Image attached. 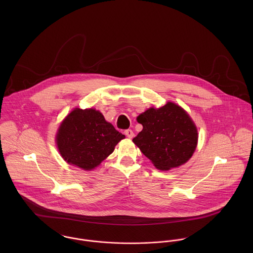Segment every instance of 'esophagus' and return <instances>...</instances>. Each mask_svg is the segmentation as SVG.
<instances>
[{"instance_id": "1", "label": "esophagus", "mask_w": 253, "mask_h": 253, "mask_svg": "<svg viewBox=\"0 0 253 253\" xmlns=\"http://www.w3.org/2000/svg\"><path fill=\"white\" fill-rule=\"evenodd\" d=\"M125 134H126V136L127 138H130V139L134 136V133H133V131H132L131 129H126V130L125 131Z\"/></svg>"}]
</instances>
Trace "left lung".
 I'll return each mask as SVG.
<instances>
[{
  "mask_svg": "<svg viewBox=\"0 0 253 253\" xmlns=\"http://www.w3.org/2000/svg\"><path fill=\"white\" fill-rule=\"evenodd\" d=\"M136 120L143 129L132 141L157 169L178 168L192 158L198 145V128L178 104L168 101L160 108L150 107Z\"/></svg>",
  "mask_w": 253,
  "mask_h": 253,
  "instance_id": "left-lung-1",
  "label": "left lung"
}]
</instances>
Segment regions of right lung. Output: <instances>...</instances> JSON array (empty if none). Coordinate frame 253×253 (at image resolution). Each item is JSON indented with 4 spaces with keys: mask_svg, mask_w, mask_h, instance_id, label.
Segmentation results:
<instances>
[{
    "mask_svg": "<svg viewBox=\"0 0 253 253\" xmlns=\"http://www.w3.org/2000/svg\"><path fill=\"white\" fill-rule=\"evenodd\" d=\"M126 138L94 108H74L60 123L55 143L63 160L84 170H93Z\"/></svg>",
    "mask_w": 253,
    "mask_h": 253,
    "instance_id": "add662e5",
    "label": "right lung"
}]
</instances>
